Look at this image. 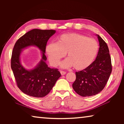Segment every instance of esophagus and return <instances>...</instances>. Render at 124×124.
<instances>
[{
  "label": "esophagus",
  "mask_w": 124,
  "mask_h": 124,
  "mask_svg": "<svg viewBox=\"0 0 124 124\" xmlns=\"http://www.w3.org/2000/svg\"><path fill=\"white\" fill-rule=\"evenodd\" d=\"M60 73H61V74L62 75H65L66 74V73L64 72V71H60Z\"/></svg>",
  "instance_id": "1"
}]
</instances>
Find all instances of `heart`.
<instances>
[{"instance_id":"obj_1","label":"heart","mask_w":124,"mask_h":124,"mask_svg":"<svg viewBox=\"0 0 124 124\" xmlns=\"http://www.w3.org/2000/svg\"><path fill=\"white\" fill-rule=\"evenodd\" d=\"M98 44L93 38L72 33L61 35L57 42H51L46 47L49 62L57 66L67 52L68 57L61 63L62 68L74 66L77 70H83L91 64L96 57Z\"/></svg>"}]
</instances>
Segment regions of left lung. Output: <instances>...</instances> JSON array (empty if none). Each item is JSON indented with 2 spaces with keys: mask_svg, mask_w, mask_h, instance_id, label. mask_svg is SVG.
I'll use <instances>...</instances> for the list:
<instances>
[{
  "mask_svg": "<svg viewBox=\"0 0 124 124\" xmlns=\"http://www.w3.org/2000/svg\"><path fill=\"white\" fill-rule=\"evenodd\" d=\"M99 50L95 60L87 67L76 72V79L72 86L83 97L97 95L104 89L112 73V63L107 45L99 35Z\"/></svg>",
  "mask_w": 124,
  "mask_h": 124,
  "instance_id": "1",
  "label": "left lung"
}]
</instances>
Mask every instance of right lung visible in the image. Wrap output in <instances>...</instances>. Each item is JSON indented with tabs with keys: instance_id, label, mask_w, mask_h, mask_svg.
<instances>
[{
	"instance_id": "right-lung-1",
	"label": "right lung",
	"mask_w": 124,
	"mask_h": 124,
	"mask_svg": "<svg viewBox=\"0 0 124 124\" xmlns=\"http://www.w3.org/2000/svg\"><path fill=\"white\" fill-rule=\"evenodd\" d=\"M54 30L34 29L26 33L16 42L11 56V67L18 87L23 93L34 97H45L61 76L57 69L51 68L46 63L45 49L48 40ZM29 46L41 50L42 59L34 69L27 70L20 62V54Z\"/></svg>"
}]
</instances>
